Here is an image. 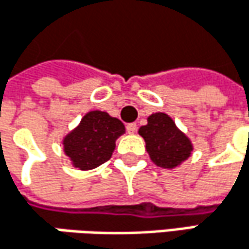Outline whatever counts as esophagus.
<instances>
[{
  "label": "esophagus",
  "instance_id": "obj_1",
  "mask_svg": "<svg viewBox=\"0 0 249 249\" xmlns=\"http://www.w3.org/2000/svg\"><path fill=\"white\" fill-rule=\"evenodd\" d=\"M126 131H128V134H135L137 132V124H134V123L128 124L126 125Z\"/></svg>",
  "mask_w": 249,
  "mask_h": 249
}]
</instances>
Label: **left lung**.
Returning a JSON list of instances; mask_svg holds the SVG:
<instances>
[{"mask_svg":"<svg viewBox=\"0 0 249 249\" xmlns=\"http://www.w3.org/2000/svg\"><path fill=\"white\" fill-rule=\"evenodd\" d=\"M138 134L145 141L151 161L159 167L176 169L192 156V140L164 112L151 114L147 118V125L140 126Z\"/></svg>","mask_w":249,"mask_h":249,"instance_id":"8db88e82","label":"left lung"}]
</instances>
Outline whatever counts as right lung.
Segmentation results:
<instances>
[{
    "label": "right lung",
    "instance_id": "right-lung-1",
    "mask_svg": "<svg viewBox=\"0 0 249 249\" xmlns=\"http://www.w3.org/2000/svg\"><path fill=\"white\" fill-rule=\"evenodd\" d=\"M125 134V125L104 111H89L63 140V151L79 170H92L108 161L115 141Z\"/></svg>",
    "mask_w": 249,
    "mask_h": 249
}]
</instances>
